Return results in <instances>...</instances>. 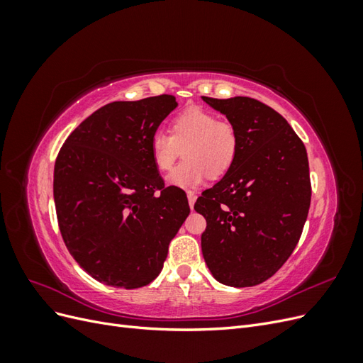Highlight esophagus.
I'll return each instance as SVG.
<instances>
[{"label":"esophagus","instance_id":"34e87169","mask_svg":"<svg viewBox=\"0 0 363 363\" xmlns=\"http://www.w3.org/2000/svg\"><path fill=\"white\" fill-rule=\"evenodd\" d=\"M188 201H189V206H191V208L194 207V204H195V201H196V195L194 194V192H188Z\"/></svg>","mask_w":363,"mask_h":363}]
</instances>
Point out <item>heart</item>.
<instances>
[{"label": "heart", "instance_id": "1", "mask_svg": "<svg viewBox=\"0 0 363 363\" xmlns=\"http://www.w3.org/2000/svg\"><path fill=\"white\" fill-rule=\"evenodd\" d=\"M180 148L184 160L169 172L167 182L182 189L196 188L207 175L219 179L233 167L239 151L238 128L201 107H191L172 119L171 135L156 131L151 136L150 156L155 168L168 171Z\"/></svg>", "mask_w": 363, "mask_h": 363}]
</instances>
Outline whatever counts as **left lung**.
Here are the masks:
<instances>
[{"label": "left lung", "instance_id": "1", "mask_svg": "<svg viewBox=\"0 0 363 363\" xmlns=\"http://www.w3.org/2000/svg\"><path fill=\"white\" fill-rule=\"evenodd\" d=\"M239 133L233 167L194 208L206 218L203 257L227 286H256L289 259L311 207L303 140L279 112L255 98L203 96Z\"/></svg>", "mask_w": 363, "mask_h": 363}]
</instances>
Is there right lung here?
<instances>
[{
    "mask_svg": "<svg viewBox=\"0 0 363 363\" xmlns=\"http://www.w3.org/2000/svg\"><path fill=\"white\" fill-rule=\"evenodd\" d=\"M177 101L172 95L115 101L77 127L54 164V203L65 245L95 280L136 289L163 268L191 208L164 186L150 139Z\"/></svg>",
    "mask_w": 363,
    "mask_h": 363,
    "instance_id": "right-lung-1",
    "label": "right lung"
}]
</instances>
